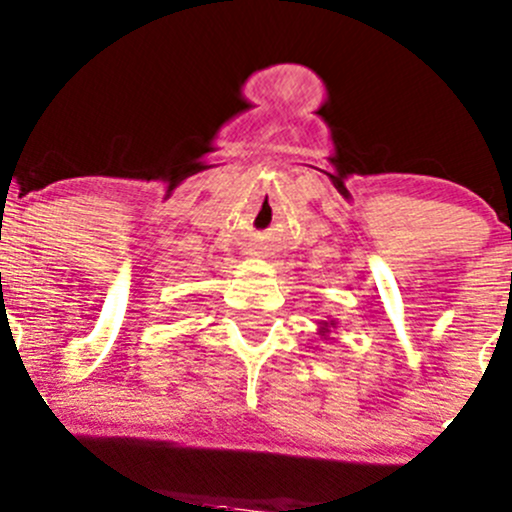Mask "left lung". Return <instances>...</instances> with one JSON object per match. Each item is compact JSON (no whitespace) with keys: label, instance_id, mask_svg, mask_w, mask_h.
Segmentation results:
<instances>
[{"label":"left lung","instance_id":"obj_1","mask_svg":"<svg viewBox=\"0 0 512 512\" xmlns=\"http://www.w3.org/2000/svg\"><path fill=\"white\" fill-rule=\"evenodd\" d=\"M335 328H338V320H335V318L320 320V323H318V335L323 340H335V338H330V330H335Z\"/></svg>","mask_w":512,"mask_h":512}]
</instances>
